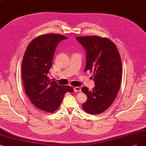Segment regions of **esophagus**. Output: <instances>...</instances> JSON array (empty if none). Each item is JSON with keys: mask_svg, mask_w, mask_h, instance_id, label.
Wrapping results in <instances>:
<instances>
[{"mask_svg": "<svg viewBox=\"0 0 146 146\" xmlns=\"http://www.w3.org/2000/svg\"><path fill=\"white\" fill-rule=\"evenodd\" d=\"M74 92H80V91H81V89L79 87H76L74 88Z\"/></svg>", "mask_w": 146, "mask_h": 146, "instance_id": "obj_1", "label": "esophagus"}]
</instances>
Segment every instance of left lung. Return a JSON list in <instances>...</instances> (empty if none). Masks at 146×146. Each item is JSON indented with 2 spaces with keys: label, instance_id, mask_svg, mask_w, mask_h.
Returning a JSON list of instances; mask_svg holds the SVG:
<instances>
[{
  "label": "left lung",
  "instance_id": "obj_1",
  "mask_svg": "<svg viewBox=\"0 0 146 146\" xmlns=\"http://www.w3.org/2000/svg\"><path fill=\"white\" fill-rule=\"evenodd\" d=\"M76 40L87 53L85 72H93L95 87L92 91L84 87L87 96L84 111L96 115L106 111L114 101L120 90L122 64L120 53L112 41L98 36H77Z\"/></svg>",
  "mask_w": 146,
  "mask_h": 146
}]
</instances>
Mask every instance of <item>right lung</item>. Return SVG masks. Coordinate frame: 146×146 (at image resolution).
Listing matches in <instances>:
<instances>
[{
	"mask_svg": "<svg viewBox=\"0 0 146 146\" xmlns=\"http://www.w3.org/2000/svg\"><path fill=\"white\" fill-rule=\"evenodd\" d=\"M67 38L57 34L40 35L29 43L23 56L21 74L25 93L37 108L47 112L57 110L65 94L74 91L47 76L58 43Z\"/></svg>",
	"mask_w": 146,
	"mask_h": 146,
	"instance_id": "right-lung-1",
	"label": "right lung"
}]
</instances>
